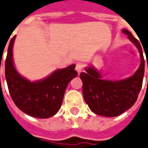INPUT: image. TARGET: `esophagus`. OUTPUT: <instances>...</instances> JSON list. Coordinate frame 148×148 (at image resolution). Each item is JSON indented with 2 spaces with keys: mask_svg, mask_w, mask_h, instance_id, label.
Listing matches in <instances>:
<instances>
[{
  "mask_svg": "<svg viewBox=\"0 0 148 148\" xmlns=\"http://www.w3.org/2000/svg\"><path fill=\"white\" fill-rule=\"evenodd\" d=\"M83 67H84L83 64H82V63H77L76 66H75V70H77L78 73L79 74V73H81L82 70H83Z\"/></svg>",
  "mask_w": 148,
  "mask_h": 148,
  "instance_id": "obj_1",
  "label": "esophagus"
}]
</instances>
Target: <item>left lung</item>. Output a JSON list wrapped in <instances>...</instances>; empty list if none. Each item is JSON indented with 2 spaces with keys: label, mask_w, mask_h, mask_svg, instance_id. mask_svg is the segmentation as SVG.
Here are the masks:
<instances>
[{
  "label": "left lung",
  "mask_w": 148,
  "mask_h": 148,
  "mask_svg": "<svg viewBox=\"0 0 148 148\" xmlns=\"http://www.w3.org/2000/svg\"><path fill=\"white\" fill-rule=\"evenodd\" d=\"M122 32L136 45L140 53L141 64L135 74L119 81L102 79L100 74L93 67L86 68L87 72L80 74L85 102L92 112L101 116H119L131 108L137 100L143 85L145 63L141 45L128 30L123 29Z\"/></svg>",
  "instance_id": "8db88e82"
}]
</instances>
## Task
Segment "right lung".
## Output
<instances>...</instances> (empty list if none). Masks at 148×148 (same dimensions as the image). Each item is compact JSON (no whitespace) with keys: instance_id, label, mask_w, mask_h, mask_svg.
<instances>
[{"instance_id":"1","label":"right lung","mask_w":148,"mask_h":148,"mask_svg":"<svg viewBox=\"0 0 148 148\" xmlns=\"http://www.w3.org/2000/svg\"><path fill=\"white\" fill-rule=\"evenodd\" d=\"M11 39L5 59V78L11 98L16 106L30 116L48 118L55 115L61 108L66 87L78 73L75 65L56 70L41 81L31 82L17 72L13 62Z\"/></svg>"}]
</instances>
